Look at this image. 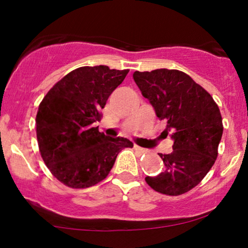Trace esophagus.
Listing matches in <instances>:
<instances>
[{"instance_id":"34e87169","label":"esophagus","mask_w":248,"mask_h":248,"mask_svg":"<svg viewBox=\"0 0 248 248\" xmlns=\"http://www.w3.org/2000/svg\"><path fill=\"white\" fill-rule=\"evenodd\" d=\"M134 149H136L137 152H139L140 154H145V153H147V149L140 147V146H138V145H134Z\"/></svg>"}]
</instances>
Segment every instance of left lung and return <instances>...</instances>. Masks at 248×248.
Wrapping results in <instances>:
<instances>
[{
  "label": "left lung",
  "instance_id": "left-lung-1",
  "mask_svg": "<svg viewBox=\"0 0 248 248\" xmlns=\"http://www.w3.org/2000/svg\"><path fill=\"white\" fill-rule=\"evenodd\" d=\"M133 79L142 95L167 122L173 139L170 154H158L164 170L145 178L158 193L184 194L204 178L215 163L223 133L222 116L213 96L179 70L136 71Z\"/></svg>",
  "mask_w": 248,
  "mask_h": 248
}]
</instances>
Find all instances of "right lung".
I'll list each match as a JSON object with an SVG mask.
<instances>
[{
    "label": "right lung",
    "mask_w": 248,
    "mask_h": 248,
    "mask_svg": "<svg viewBox=\"0 0 248 248\" xmlns=\"http://www.w3.org/2000/svg\"><path fill=\"white\" fill-rule=\"evenodd\" d=\"M129 70L81 66L48 91L36 114V139L42 160L55 178L71 188H86L109 175L118 153L132 148L126 138H111L93 123Z\"/></svg>",
    "instance_id": "right-lung-1"
}]
</instances>
